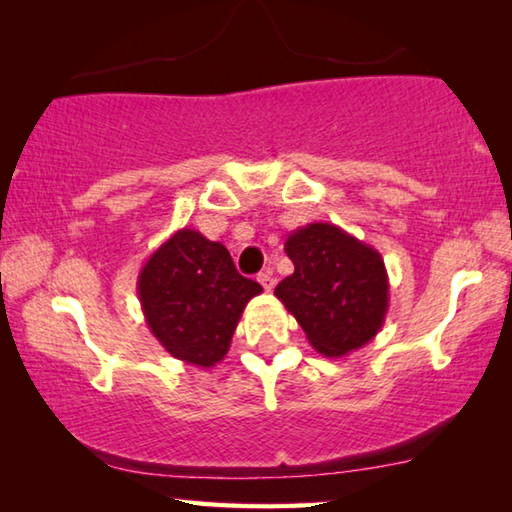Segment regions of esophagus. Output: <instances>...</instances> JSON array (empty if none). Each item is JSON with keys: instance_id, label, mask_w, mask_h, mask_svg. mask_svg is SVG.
Listing matches in <instances>:
<instances>
[{"instance_id": "esophagus-1", "label": "esophagus", "mask_w": 512, "mask_h": 512, "mask_svg": "<svg viewBox=\"0 0 512 512\" xmlns=\"http://www.w3.org/2000/svg\"><path fill=\"white\" fill-rule=\"evenodd\" d=\"M257 282L262 284V287H264L266 291H273V287H275V275H273L271 268H266V271L259 273V275H257Z\"/></svg>"}]
</instances>
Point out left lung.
<instances>
[{
	"label": "left lung",
	"instance_id": "8db88e82",
	"mask_svg": "<svg viewBox=\"0 0 512 512\" xmlns=\"http://www.w3.org/2000/svg\"><path fill=\"white\" fill-rule=\"evenodd\" d=\"M293 273L275 298L323 357H345L375 339L388 314V273L377 248L334 223H307L284 241Z\"/></svg>",
	"mask_w": 512,
	"mask_h": 512
}]
</instances>
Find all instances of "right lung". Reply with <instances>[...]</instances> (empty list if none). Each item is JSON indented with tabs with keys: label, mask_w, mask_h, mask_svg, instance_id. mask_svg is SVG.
Here are the masks:
<instances>
[{
	"label": "right lung",
	"mask_w": 512,
	"mask_h": 512,
	"mask_svg": "<svg viewBox=\"0 0 512 512\" xmlns=\"http://www.w3.org/2000/svg\"><path fill=\"white\" fill-rule=\"evenodd\" d=\"M262 293L241 277L228 248L180 228L153 250L137 275L146 325L173 359L214 368L230 350L250 298Z\"/></svg>",
	"instance_id": "add662e5"
}]
</instances>
